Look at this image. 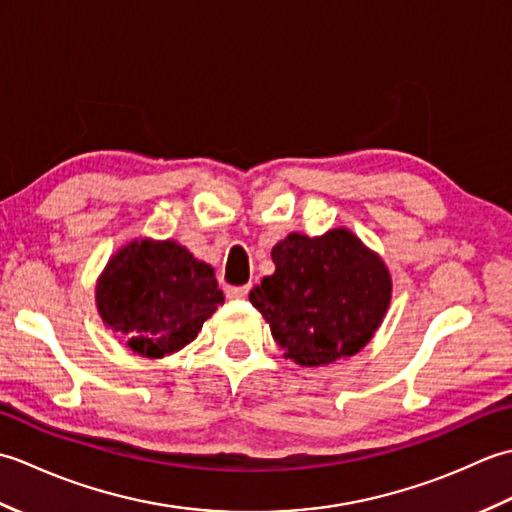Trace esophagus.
<instances>
[{
	"mask_svg": "<svg viewBox=\"0 0 512 512\" xmlns=\"http://www.w3.org/2000/svg\"><path fill=\"white\" fill-rule=\"evenodd\" d=\"M250 290V284H244V286H228L226 288V297L228 299H244L248 295Z\"/></svg>",
	"mask_w": 512,
	"mask_h": 512,
	"instance_id": "esophagus-1",
	"label": "esophagus"
}]
</instances>
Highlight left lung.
<instances>
[{
    "label": "left lung",
    "instance_id": "8db88e82",
    "mask_svg": "<svg viewBox=\"0 0 512 512\" xmlns=\"http://www.w3.org/2000/svg\"><path fill=\"white\" fill-rule=\"evenodd\" d=\"M275 273L250 290L292 361L328 365L356 354L383 321L391 279L385 264L345 228L321 237L290 233L273 248Z\"/></svg>",
    "mask_w": 512,
    "mask_h": 512
}]
</instances>
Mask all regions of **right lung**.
<instances>
[{"label":"right lung","mask_w":512,"mask_h":512,"mask_svg":"<svg viewBox=\"0 0 512 512\" xmlns=\"http://www.w3.org/2000/svg\"><path fill=\"white\" fill-rule=\"evenodd\" d=\"M224 303L213 268L176 242H132L112 257L96 288L103 321L129 347L162 358L191 343Z\"/></svg>","instance_id":"add662e5"}]
</instances>
